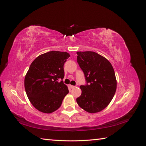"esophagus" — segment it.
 <instances>
[{"label":"esophagus","mask_w":146,"mask_h":146,"mask_svg":"<svg viewBox=\"0 0 146 146\" xmlns=\"http://www.w3.org/2000/svg\"><path fill=\"white\" fill-rule=\"evenodd\" d=\"M69 87H70V88H71V89H73V88H74L76 86H72V85H69Z\"/></svg>","instance_id":"obj_1"}]
</instances>
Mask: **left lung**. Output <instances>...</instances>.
Here are the masks:
<instances>
[{
    "mask_svg": "<svg viewBox=\"0 0 146 146\" xmlns=\"http://www.w3.org/2000/svg\"><path fill=\"white\" fill-rule=\"evenodd\" d=\"M77 63L85 74L86 85L80 86L82 94L77 98L79 107L90 113L105 109L115 94L117 81L110 61L98 53L77 52Z\"/></svg>",
    "mask_w": 146,
    "mask_h": 146,
    "instance_id": "1",
    "label": "left lung"
}]
</instances>
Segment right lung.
Returning a JSON list of instances; mask_svg holds the SVG:
<instances>
[{
    "label": "right lung",
    "instance_id": "obj_1",
    "mask_svg": "<svg viewBox=\"0 0 146 146\" xmlns=\"http://www.w3.org/2000/svg\"><path fill=\"white\" fill-rule=\"evenodd\" d=\"M70 56L68 52L50 51L41 54L30 64L24 79L26 94L38 111L51 113L58 110L68 94L63 83L64 64Z\"/></svg>",
    "mask_w": 146,
    "mask_h": 146
}]
</instances>
